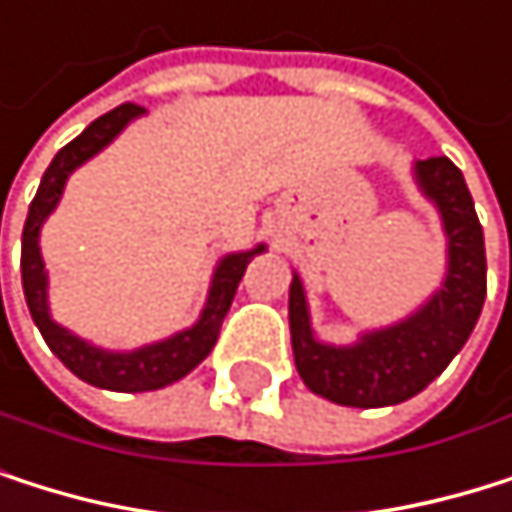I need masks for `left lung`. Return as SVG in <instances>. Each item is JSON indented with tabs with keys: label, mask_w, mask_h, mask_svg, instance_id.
I'll return each mask as SVG.
<instances>
[{
	"label": "left lung",
	"mask_w": 512,
	"mask_h": 512,
	"mask_svg": "<svg viewBox=\"0 0 512 512\" xmlns=\"http://www.w3.org/2000/svg\"><path fill=\"white\" fill-rule=\"evenodd\" d=\"M421 189L437 201L449 235L443 290L400 326L369 332L354 348H329L311 336L299 277L290 284V336L305 385L342 406H394L437 378L464 348L485 302V244L461 170L446 158L415 164Z\"/></svg>",
	"instance_id": "obj_1"
}]
</instances>
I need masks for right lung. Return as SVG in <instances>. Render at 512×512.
<instances>
[{"instance_id":"right-lung-1","label":"right lung","mask_w":512,"mask_h":512,"mask_svg":"<svg viewBox=\"0 0 512 512\" xmlns=\"http://www.w3.org/2000/svg\"><path fill=\"white\" fill-rule=\"evenodd\" d=\"M140 112H143V106H137V103H121L112 112L100 115L97 121H91L79 137L66 143L54 155V161L48 164L42 183H39V192L30 204L27 225H23V244H20L23 296H27V308L42 332V339L48 342V348L60 357V363L69 372H75L82 381H88V385L106 388V391H124V394L164 388L170 381L192 372L213 351V345L219 339V326H222L228 308H232V299H235V290L247 271V262L256 253H262V247H256L250 253L225 256L213 274L210 299H207L201 320L192 329L180 332V336L140 348L134 354H106L100 348H91L51 320L48 302H45V265H42V253H39V228H42L45 216L54 210V204L60 201L66 176L82 161L97 155L121 127Z\"/></svg>"}]
</instances>
